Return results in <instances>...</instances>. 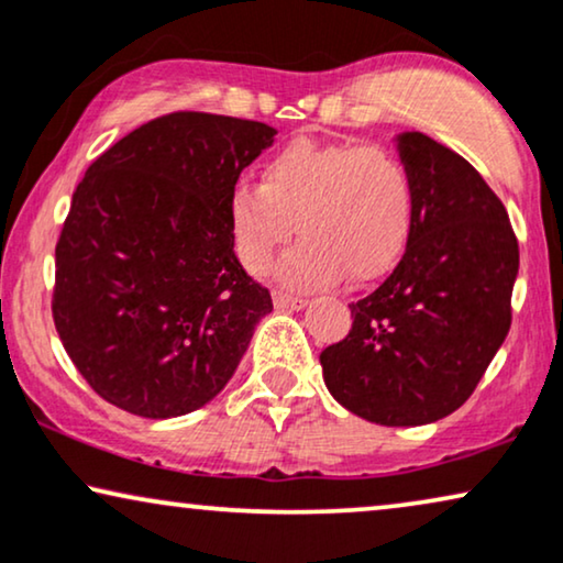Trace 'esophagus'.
<instances>
[{
  "instance_id": "esophagus-1",
  "label": "esophagus",
  "mask_w": 563,
  "mask_h": 563,
  "mask_svg": "<svg viewBox=\"0 0 563 563\" xmlns=\"http://www.w3.org/2000/svg\"><path fill=\"white\" fill-rule=\"evenodd\" d=\"M273 303L275 309H290V311H298L306 306V298H298V296H290V294H283V290H273Z\"/></svg>"
}]
</instances>
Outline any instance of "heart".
Masks as SVG:
<instances>
[{
	"instance_id": "heart-1",
	"label": "heart",
	"mask_w": 563,
	"mask_h": 563,
	"mask_svg": "<svg viewBox=\"0 0 563 563\" xmlns=\"http://www.w3.org/2000/svg\"><path fill=\"white\" fill-rule=\"evenodd\" d=\"M239 260L262 273L294 239L283 280L317 288L344 275L368 283L401 257L415 221V183L399 156L378 144L298 141L275 154L262 185L239 183L229 200Z\"/></svg>"
}]
</instances>
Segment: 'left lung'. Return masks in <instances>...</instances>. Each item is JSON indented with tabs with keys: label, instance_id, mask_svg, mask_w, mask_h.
<instances>
[{
	"label": "left lung",
	"instance_id": "1",
	"mask_svg": "<svg viewBox=\"0 0 563 563\" xmlns=\"http://www.w3.org/2000/svg\"><path fill=\"white\" fill-rule=\"evenodd\" d=\"M415 221L394 273L350 303L352 329L321 350L329 394L352 415L415 427L474 394L512 324L520 252L484 177L424 133H404Z\"/></svg>",
	"mask_w": 563,
	"mask_h": 563
}]
</instances>
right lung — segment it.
Listing matches in <instances>:
<instances>
[{
	"mask_svg": "<svg viewBox=\"0 0 563 563\" xmlns=\"http://www.w3.org/2000/svg\"><path fill=\"white\" fill-rule=\"evenodd\" d=\"M257 120L179 110L89 164L56 244V332L112 407L169 419L234 376L269 290L234 254L229 200L273 144Z\"/></svg>",
	"mask_w": 563,
	"mask_h": 563,
	"instance_id": "1",
	"label": "right lung"
}]
</instances>
